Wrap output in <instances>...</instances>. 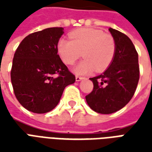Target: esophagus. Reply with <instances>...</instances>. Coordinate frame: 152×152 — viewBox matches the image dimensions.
I'll return each mask as SVG.
<instances>
[{"mask_svg":"<svg viewBox=\"0 0 152 152\" xmlns=\"http://www.w3.org/2000/svg\"><path fill=\"white\" fill-rule=\"evenodd\" d=\"M84 79V77H82V76H76V81H80L81 80Z\"/></svg>","mask_w":152,"mask_h":152,"instance_id":"obj_1","label":"esophagus"}]
</instances>
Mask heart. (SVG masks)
Returning <instances> with one entry per match:
<instances>
[{
  "label": "heart",
  "mask_w": 152,
  "mask_h": 152,
  "mask_svg": "<svg viewBox=\"0 0 152 152\" xmlns=\"http://www.w3.org/2000/svg\"><path fill=\"white\" fill-rule=\"evenodd\" d=\"M70 40L60 39L57 45L58 53L63 63L72 65L81 56L85 58L74 67V72L85 75L100 72L112 63L115 53L113 37L96 28H81L71 32Z\"/></svg>",
  "instance_id": "b5f03b06"
}]
</instances>
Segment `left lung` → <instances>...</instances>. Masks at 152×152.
<instances>
[{
	"instance_id": "left-lung-1",
	"label": "left lung",
	"mask_w": 152,
	"mask_h": 152,
	"mask_svg": "<svg viewBox=\"0 0 152 152\" xmlns=\"http://www.w3.org/2000/svg\"><path fill=\"white\" fill-rule=\"evenodd\" d=\"M115 42V53L112 63L101 75L89 78L93 91L86 96L93 111L111 114L123 108L133 98L138 80V54L134 44L124 33L110 28Z\"/></svg>"
}]
</instances>
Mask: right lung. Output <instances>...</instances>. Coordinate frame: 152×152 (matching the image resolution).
Wrapping results in <instances>:
<instances>
[{"mask_svg": "<svg viewBox=\"0 0 152 152\" xmlns=\"http://www.w3.org/2000/svg\"><path fill=\"white\" fill-rule=\"evenodd\" d=\"M63 28L33 32L22 40L14 55L11 83L16 99L24 108L42 114L52 111L65 87L76 77L58 54Z\"/></svg>", "mask_w": 152, "mask_h": 152, "instance_id": "obj_1", "label": "right lung"}]
</instances>
